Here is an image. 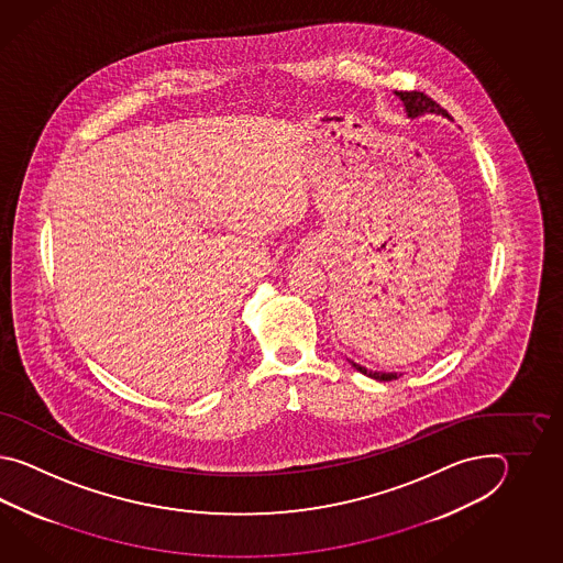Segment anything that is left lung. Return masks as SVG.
<instances>
[{"mask_svg": "<svg viewBox=\"0 0 563 563\" xmlns=\"http://www.w3.org/2000/svg\"><path fill=\"white\" fill-rule=\"evenodd\" d=\"M395 95L405 102L408 119H417V117H422V114H443V117H449V112H446L444 108H441V104H437V102L424 95V92L412 90V92H395ZM350 364H352L356 371L366 374V376H371L374 380H380V383L396 380V378L402 376V374H398V372H372L368 371V368H364V366H360L356 362H352V360H350Z\"/></svg>", "mask_w": 563, "mask_h": 563, "instance_id": "8db88e82", "label": "left lung"}]
</instances>
